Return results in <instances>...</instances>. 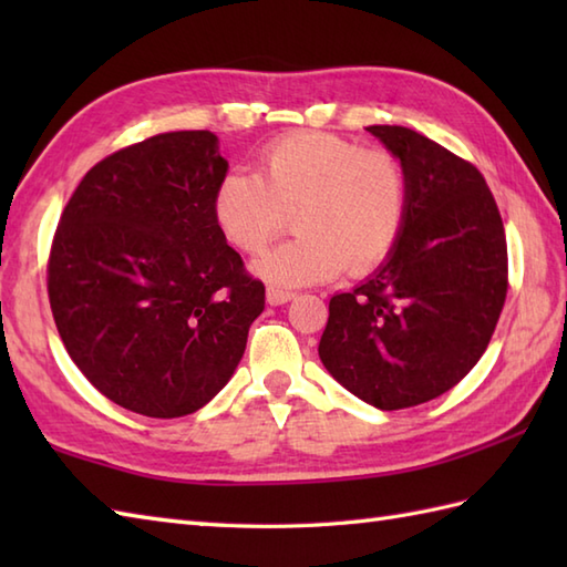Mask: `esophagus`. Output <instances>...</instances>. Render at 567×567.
Segmentation results:
<instances>
[{"mask_svg": "<svg viewBox=\"0 0 567 567\" xmlns=\"http://www.w3.org/2000/svg\"><path fill=\"white\" fill-rule=\"evenodd\" d=\"M290 299H295V292L292 290H282V287H275V285H270L268 287V302L270 305H287L290 302Z\"/></svg>", "mask_w": 567, "mask_h": 567, "instance_id": "1", "label": "esophagus"}]
</instances>
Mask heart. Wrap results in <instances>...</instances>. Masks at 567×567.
<instances>
[{
  "instance_id": "heart-1",
  "label": "heart",
  "mask_w": 567,
  "mask_h": 567,
  "mask_svg": "<svg viewBox=\"0 0 567 567\" xmlns=\"http://www.w3.org/2000/svg\"><path fill=\"white\" fill-rule=\"evenodd\" d=\"M404 165L382 148L323 131H295L260 153L258 175L231 173L214 195L224 238L258 256L290 226V244L256 262L265 280L311 285L343 268L363 275L390 256L406 219Z\"/></svg>"
}]
</instances>
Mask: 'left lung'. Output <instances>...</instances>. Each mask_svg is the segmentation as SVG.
I'll return each instance as SVG.
<instances>
[{"label": "left lung", "instance_id": "1", "mask_svg": "<svg viewBox=\"0 0 567 567\" xmlns=\"http://www.w3.org/2000/svg\"><path fill=\"white\" fill-rule=\"evenodd\" d=\"M368 131L404 165L406 219L375 275L331 297L319 358L392 412L449 392L483 358L507 299V236L473 163L412 128Z\"/></svg>", "mask_w": 567, "mask_h": 567}]
</instances>
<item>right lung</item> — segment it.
<instances>
[{
	"label": "right lung",
	"instance_id": "right-lung-1",
	"mask_svg": "<svg viewBox=\"0 0 567 567\" xmlns=\"http://www.w3.org/2000/svg\"><path fill=\"white\" fill-rule=\"evenodd\" d=\"M226 171L212 131H171L106 155L60 214L48 256L58 333L128 412L202 409L231 380L265 307V285L214 221Z\"/></svg>",
	"mask_w": 567,
	"mask_h": 567
}]
</instances>
